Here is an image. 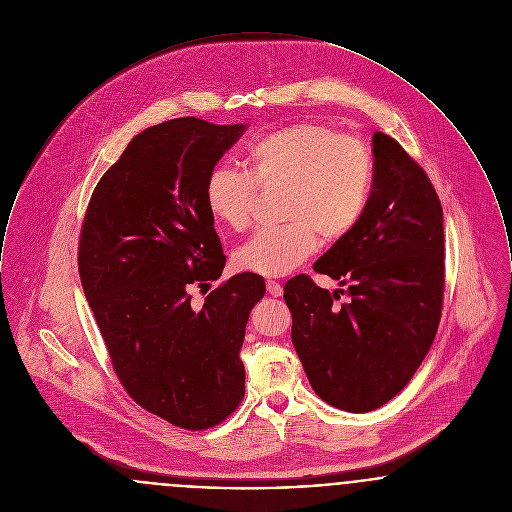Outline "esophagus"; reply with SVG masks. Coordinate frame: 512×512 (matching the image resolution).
I'll list each match as a JSON object with an SVG mask.
<instances>
[{
    "mask_svg": "<svg viewBox=\"0 0 512 512\" xmlns=\"http://www.w3.org/2000/svg\"><path fill=\"white\" fill-rule=\"evenodd\" d=\"M266 289H268V293L271 296L283 295V287H281L277 281H268V283H266Z\"/></svg>",
    "mask_w": 512,
    "mask_h": 512,
    "instance_id": "obj_1",
    "label": "esophagus"
}]
</instances>
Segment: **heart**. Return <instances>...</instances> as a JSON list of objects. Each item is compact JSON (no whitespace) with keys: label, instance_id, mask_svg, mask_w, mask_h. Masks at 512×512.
I'll list each match as a JSON object with an SVG mask.
<instances>
[{"label":"heart","instance_id":"obj_1","mask_svg":"<svg viewBox=\"0 0 512 512\" xmlns=\"http://www.w3.org/2000/svg\"><path fill=\"white\" fill-rule=\"evenodd\" d=\"M374 185L368 148L325 123H296L260 138L246 156V175L216 167L204 185L210 216L231 231L250 225L256 189H283L279 227L256 231L233 254L237 269L279 277L318 246L347 237L364 216Z\"/></svg>","mask_w":512,"mask_h":512}]
</instances>
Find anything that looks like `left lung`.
Here are the masks:
<instances>
[{
    "label": "left lung",
    "mask_w": 512,
    "mask_h": 512,
    "mask_svg": "<svg viewBox=\"0 0 512 512\" xmlns=\"http://www.w3.org/2000/svg\"><path fill=\"white\" fill-rule=\"evenodd\" d=\"M374 185L364 216L314 271L337 279L329 293L308 275L285 285L293 345L325 403L370 412L420 368L445 291L443 210L426 171L383 133L372 138ZM347 292L349 303L334 304Z\"/></svg>",
    "instance_id": "left-lung-1"
}]
</instances>
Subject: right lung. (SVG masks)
Here are the masks:
<instances>
[{
  "label": "right lung",
  "instance_id": "right-lung-1",
  "mask_svg": "<svg viewBox=\"0 0 512 512\" xmlns=\"http://www.w3.org/2000/svg\"><path fill=\"white\" fill-rule=\"evenodd\" d=\"M244 131L196 117L148 127L104 173L82 221V289L113 370L135 403L183 430L214 428L243 401L244 329L266 293L244 271L190 304V289L225 266L204 185Z\"/></svg>",
  "mask_w": 512,
  "mask_h": 512
}]
</instances>
